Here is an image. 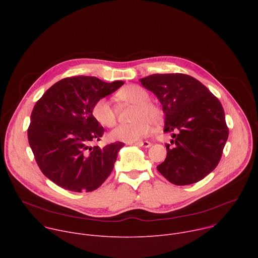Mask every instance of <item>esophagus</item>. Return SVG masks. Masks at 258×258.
<instances>
[{"label": "esophagus", "instance_id": "34e87169", "mask_svg": "<svg viewBox=\"0 0 258 258\" xmlns=\"http://www.w3.org/2000/svg\"><path fill=\"white\" fill-rule=\"evenodd\" d=\"M135 145L139 146V147H145V148H149V147L151 146V143L148 142V141H140V142H137L135 143Z\"/></svg>", "mask_w": 258, "mask_h": 258}]
</instances>
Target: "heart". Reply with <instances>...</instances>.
Masks as SVG:
<instances>
[{
	"mask_svg": "<svg viewBox=\"0 0 258 258\" xmlns=\"http://www.w3.org/2000/svg\"><path fill=\"white\" fill-rule=\"evenodd\" d=\"M116 98L122 102L136 105L134 119L132 123L120 124L109 133L112 141L125 143L140 142L149 135L151 123L159 125L163 120L162 109L155 103L149 101L150 95L145 89L138 85H130L116 93ZM92 115L97 122L106 127L115 125L116 111L108 100L101 98L92 107Z\"/></svg>",
	"mask_w": 258,
	"mask_h": 258,
	"instance_id": "1",
	"label": "heart"
}]
</instances>
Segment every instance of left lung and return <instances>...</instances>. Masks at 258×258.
<instances>
[{
	"mask_svg": "<svg viewBox=\"0 0 258 258\" xmlns=\"http://www.w3.org/2000/svg\"><path fill=\"white\" fill-rule=\"evenodd\" d=\"M140 82L159 99L164 132L173 138L157 170L176 186L201 180L217 166L229 137L222 104L203 84L183 73H156Z\"/></svg>",
	"mask_w": 258,
	"mask_h": 258,
	"instance_id": "1",
	"label": "left lung"
}]
</instances>
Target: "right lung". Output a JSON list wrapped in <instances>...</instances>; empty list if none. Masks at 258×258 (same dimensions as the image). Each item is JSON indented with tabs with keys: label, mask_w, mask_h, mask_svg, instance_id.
Returning a JSON list of instances; mask_svg holds the SVG:
<instances>
[{
	"label": "right lung",
	"mask_w": 258,
	"mask_h": 258,
	"mask_svg": "<svg viewBox=\"0 0 258 258\" xmlns=\"http://www.w3.org/2000/svg\"><path fill=\"white\" fill-rule=\"evenodd\" d=\"M123 82L105 83L95 77L63 79L35 103L27 130L28 143L42 172L72 192L98 189L113 170L124 143L91 147L104 128L92 115L94 103L115 92Z\"/></svg>",
	"instance_id": "add662e5"
}]
</instances>
